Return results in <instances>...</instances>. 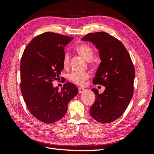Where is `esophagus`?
Segmentation results:
<instances>
[{"instance_id":"1","label":"esophagus","mask_w":154,"mask_h":154,"mask_svg":"<svg viewBox=\"0 0 154 154\" xmlns=\"http://www.w3.org/2000/svg\"><path fill=\"white\" fill-rule=\"evenodd\" d=\"M85 90V88H83L82 87H79L78 88V92L80 93V94H81V93H82Z\"/></svg>"}]
</instances>
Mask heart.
Masks as SVG:
<instances>
[{"label": "heart", "instance_id": "obj_1", "mask_svg": "<svg viewBox=\"0 0 154 154\" xmlns=\"http://www.w3.org/2000/svg\"><path fill=\"white\" fill-rule=\"evenodd\" d=\"M76 52L82 57L87 61L89 62L93 57V49L91 46L87 44H80L75 49ZM69 55L66 54L64 56L63 60V66L64 68H67L69 65ZM89 77L88 74L86 72H72L69 75V80L76 85H82L84 83V82Z\"/></svg>", "mask_w": 154, "mask_h": 154}]
</instances>
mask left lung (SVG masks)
<instances>
[{
	"label": "left lung",
	"mask_w": 154,
	"mask_h": 154,
	"mask_svg": "<svg viewBox=\"0 0 154 154\" xmlns=\"http://www.w3.org/2000/svg\"><path fill=\"white\" fill-rule=\"evenodd\" d=\"M96 45L101 63L93 79L94 85L105 86L90 108L92 118L101 123H109L122 116L133 96L135 69L127 49L115 37L105 32L88 33L82 38Z\"/></svg>",
	"instance_id": "obj_1"
}]
</instances>
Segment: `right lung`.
Listing matches in <instances>:
<instances>
[{
    "label": "right lung",
    "mask_w": 154,
    "mask_h": 154,
    "mask_svg": "<svg viewBox=\"0 0 154 154\" xmlns=\"http://www.w3.org/2000/svg\"><path fill=\"white\" fill-rule=\"evenodd\" d=\"M72 37L51 32L36 36L25 49L20 62V88L27 109L37 119L53 123L62 119L70 100L78 93L67 82L61 91L52 82L63 69L65 47Z\"/></svg>",
    "instance_id": "add662e5"
}]
</instances>
